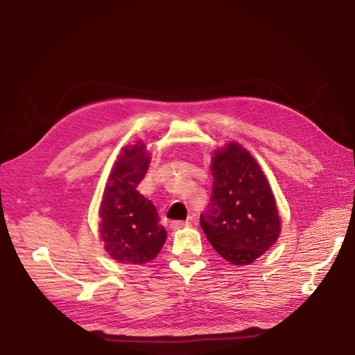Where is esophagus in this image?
I'll use <instances>...</instances> for the list:
<instances>
[{
	"label": "esophagus",
	"mask_w": 355,
	"mask_h": 355,
	"mask_svg": "<svg viewBox=\"0 0 355 355\" xmlns=\"http://www.w3.org/2000/svg\"><path fill=\"white\" fill-rule=\"evenodd\" d=\"M187 226H189L188 221H179V220H176V221H171V223H170V227H171L173 230L182 229V227H187Z\"/></svg>",
	"instance_id": "esophagus-1"
}]
</instances>
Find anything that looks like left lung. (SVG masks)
Masks as SVG:
<instances>
[{
    "label": "left lung",
    "mask_w": 355,
    "mask_h": 355,
    "mask_svg": "<svg viewBox=\"0 0 355 355\" xmlns=\"http://www.w3.org/2000/svg\"><path fill=\"white\" fill-rule=\"evenodd\" d=\"M212 197L200 215L207 241L221 257L248 265L279 238L280 217L263 171L244 148L230 143L212 161Z\"/></svg>",
    "instance_id": "left-lung-1"
}]
</instances>
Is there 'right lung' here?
<instances>
[{
    "instance_id": "add662e5",
    "label": "right lung",
    "mask_w": 355,
    "mask_h": 355,
    "mask_svg": "<svg viewBox=\"0 0 355 355\" xmlns=\"http://www.w3.org/2000/svg\"><path fill=\"white\" fill-rule=\"evenodd\" d=\"M146 146L123 149L112 167L101 205V238L110 256L122 263L140 265L157 257L166 243L157 207L137 191L149 167Z\"/></svg>"
}]
</instances>
